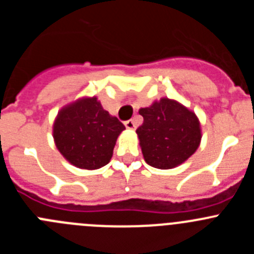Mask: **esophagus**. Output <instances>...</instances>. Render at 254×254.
Instances as JSON below:
<instances>
[{
  "mask_svg": "<svg viewBox=\"0 0 254 254\" xmlns=\"http://www.w3.org/2000/svg\"><path fill=\"white\" fill-rule=\"evenodd\" d=\"M125 126H126V128H128V129H134V127H136V125H134V121H132V120L126 121Z\"/></svg>",
  "mask_w": 254,
  "mask_h": 254,
  "instance_id": "obj_1",
  "label": "esophagus"
}]
</instances>
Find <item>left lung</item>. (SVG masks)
<instances>
[{
  "label": "left lung",
  "instance_id": "1",
  "mask_svg": "<svg viewBox=\"0 0 254 254\" xmlns=\"http://www.w3.org/2000/svg\"><path fill=\"white\" fill-rule=\"evenodd\" d=\"M138 113L143 123L136 132L145 161L151 167L172 169L199 146L201 128L196 114L176 100L163 98Z\"/></svg>",
  "mask_w": 254,
  "mask_h": 254
}]
</instances>
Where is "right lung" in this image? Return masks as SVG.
<instances>
[{
  "label": "right lung",
  "mask_w": 254,
  "mask_h": 254,
  "mask_svg": "<svg viewBox=\"0 0 254 254\" xmlns=\"http://www.w3.org/2000/svg\"><path fill=\"white\" fill-rule=\"evenodd\" d=\"M122 122L104 111L96 98L64 107L53 126L56 146L69 163L81 169H99L109 163Z\"/></svg>",
  "instance_id": "right-lung-1"
}]
</instances>
